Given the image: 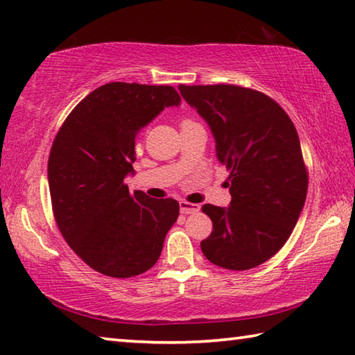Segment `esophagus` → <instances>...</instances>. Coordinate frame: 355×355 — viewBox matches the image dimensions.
Listing matches in <instances>:
<instances>
[{
  "label": "esophagus",
  "instance_id": "1",
  "mask_svg": "<svg viewBox=\"0 0 355 355\" xmlns=\"http://www.w3.org/2000/svg\"><path fill=\"white\" fill-rule=\"evenodd\" d=\"M180 211H182L183 214H192V212L200 211V206L196 203H189V202H184V200H182V202H180Z\"/></svg>",
  "mask_w": 355,
  "mask_h": 355
}]
</instances>
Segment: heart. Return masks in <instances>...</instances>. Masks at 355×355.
<instances>
[{"label": "heart", "mask_w": 355, "mask_h": 355, "mask_svg": "<svg viewBox=\"0 0 355 355\" xmlns=\"http://www.w3.org/2000/svg\"><path fill=\"white\" fill-rule=\"evenodd\" d=\"M184 122H191V119H183L182 124H184Z\"/></svg>", "instance_id": "obj_1"}]
</instances>
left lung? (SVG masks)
<instances>
[{"mask_svg": "<svg viewBox=\"0 0 355 355\" xmlns=\"http://www.w3.org/2000/svg\"><path fill=\"white\" fill-rule=\"evenodd\" d=\"M208 122L217 159L230 172V208L203 205L212 222L200 247L228 270L261 266L284 247L306 202L309 173L298 133L278 102L228 83L178 85Z\"/></svg>", "mask_w": 355, "mask_h": 355, "instance_id": "1", "label": "left lung"}]
</instances>
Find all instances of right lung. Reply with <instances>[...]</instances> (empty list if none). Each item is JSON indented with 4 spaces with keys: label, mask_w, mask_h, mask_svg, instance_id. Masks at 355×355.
<instances>
[{
    "label": "right lung",
    "mask_w": 355,
    "mask_h": 355,
    "mask_svg": "<svg viewBox=\"0 0 355 355\" xmlns=\"http://www.w3.org/2000/svg\"><path fill=\"white\" fill-rule=\"evenodd\" d=\"M180 101L171 85L110 82L83 98L55 135L48 159L54 218L96 272L132 278L158 261L180 205L132 194L125 175L133 172L139 128Z\"/></svg>",
    "instance_id": "add662e5"
}]
</instances>
